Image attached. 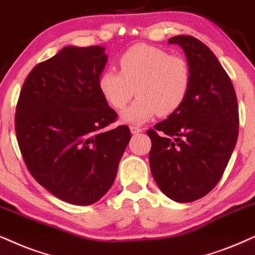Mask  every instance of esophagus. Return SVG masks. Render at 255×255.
Here are the masks:
<instances>
[{
  "mask_svg": "<svg viewBox=\"0 0 255 255\" xmlns=\"http://www.w3.org/2000/svg\"><path fill=\"white\" fill-rule=\"evenodd\" d=\"M129 128H130V133L131 134H138V133H141V131H142V129L136 127V126H130Z\"/></svg>",
  "mask_w": 255,
  "mask_h": 255,
  "instance_id": "obj_1",
  "label": "esophagus"
}]
</instances>
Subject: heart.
<instances>
[{"label": "heart", "mask_w": 255, "mask_h": 255, "mask_svg": "<svg viewBox=\"0 0 255 255\" xmlns=\"http://www.w3.org/2000/svg\"><path fill=\"white\" fill-rule=\"evenodd\" d=\"M120 72L106 69L99 77V89L113 108H125L134 93L137 99L122 112L128 124H143L157 114L168 117L181 107L189 93L192 73L182 56L167 50L136 44L119 59Z\"/></svg>", "instance_id": "1"}]
</instances>
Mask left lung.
I'll use <instances>...</instances> for the list:
<instances>
[{
  "label": "left lung",
  "instance_id": "8db88e82",
  "mask_svg": "<svg viewBox=\"0 0 255 255\" xmlns=\"http://www.w3.org/2000/svg\"><path fill=\"white\" fill-rule=\"evenodd\" d=\"M192 73L181 107L148 129L151 175L169 199L192 202L217 186L239 134V108L230 76L212 50L193 36L170 37Z\"/></svg>",
  "mask_w": 255,
  "mask_h": 255
}]
</instances>
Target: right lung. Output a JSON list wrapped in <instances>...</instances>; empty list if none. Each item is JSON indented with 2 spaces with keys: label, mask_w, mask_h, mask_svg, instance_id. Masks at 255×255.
<instances>
[{
  "label": "right lung",
  "mask_w": 255,
  "mask_h": 255,
  "mask_svg": "<svg viewBox=\"0 0 255 255\" xmlns=\"http://www.w3.org/2000/svg\"><path fill=\"white\" fill-rule=\"evenodd\" d=\"M108 57L100 46L61 49L22 86L15 131L33 178L68 204L87 206L109 191L130 140L99 89Z\"/></svg>",
  "instance_id": "obj_1"
}]
</instances>
